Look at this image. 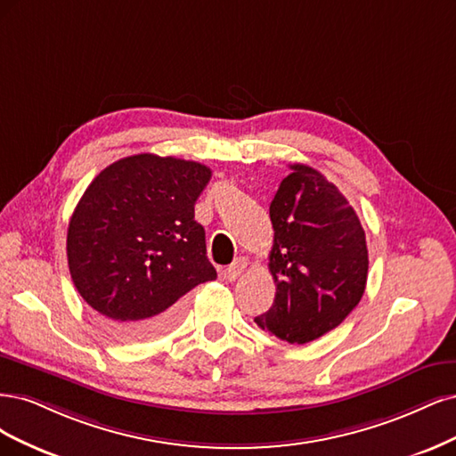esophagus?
Segmentation results:
<instances>
[{
  "instance_id": "esophagus-1",
  "label": "esophagus",
  "mask_w": 456,
  "mask_h": 456,
  "mask_svg": "<svg viewBox=\"0 0 456 456\" xmlns=\"http://www.w3.org/2000/svg\"><path fill=\"white\" fill-rule=\"evenodd\" d=\"M246 267H248V259L246 257H237L234 259L231 265L227 267V271H225V278L229 282H232V281H237V278L246 271Z\"/></svg>"
}]
</instances>
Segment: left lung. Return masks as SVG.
<instances>
[{
    "mask_svg": "<svg viewBox=\"0 0 456 456\" xmlns=\"http://www.w3.org/2000/svg\"><path fill=\"white\" fill-rule=\"evenodd\" d=\"M289 168L269 208L276 296L256 324L305 345L339 326L360 303L370 259L363 227L341 191L311 167Z\"/></svg>",
    "mask_w": 456,
    "mask_h": 456,
    "instance_id": "obj_1",
    "label": "left lung"
}]
</instances>
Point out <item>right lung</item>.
Wrapping results in <instances>:
<instances>
[{
  "instance_id": "right-lung-1",
  "label": "right lung",
  "mask_w": 456,
  "mask_h": 456,
  "mask_svg": "<svg viewBox=\"0 0 456 456\" xmlns=\"http://www.w3.org/2000/svg\"><path fill=\"white\" fill-rule=\"evenodd\" d=\"M212 170L140 153L102 170L68 227V267L81 297L123 341H150L182 318L195 286L216 281L195 202Z\"/></svg>"
}]
</instances>
